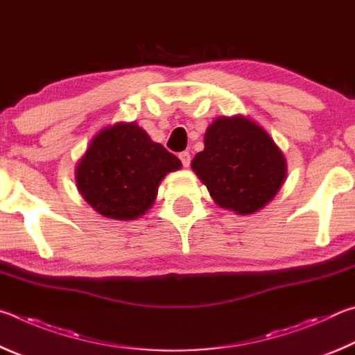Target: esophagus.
I'll return each mask as SVG.
<instances>
[{
	"label": "esophagus",
	"instance_id": "34e87169",
	"mask_svg": "<svg viewBox=\"0 0 355 355\" xmlns=\"http://www.w3.org/2000/svg\"><path fill=\"white\" fill-rule=\"evenodd\" d=\"M179 159H181L182 165H184L185 168H187V166L190 165V160H191V157H190V153H187V151L181 153V154H179Z\"/></svg>",
	"mask_w": 355,
	"mask_h": 355
}]
</instances>
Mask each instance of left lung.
I'll return each mask as SVG.
<instances>
[{
	"mask_svg": "<svg viewBox=\"0 0 355 355\" xmlns=\"http://www.w3.org/2000/svg\"><path fill=\"white\" fill-rule=\"evenodd\" d=\"M191 170L220 207L252 215L281 190L287 160L260 124L240 114L223 115L209 124Z\"/></svg>",
	"mask_w": 355,
	"mask_h": 355,
	"instance_id": "1",
	"label": "left lung"
}]
</instances>
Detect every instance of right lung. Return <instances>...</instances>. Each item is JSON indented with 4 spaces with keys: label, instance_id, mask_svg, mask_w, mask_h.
<instances>
[{
    "label": "right lung",
    "instance_id": "obj_1",
    "mask_svg": "<svg viewBox=\"0 0 355 355\" xmlns=\"http://www.w3.org/2000/svg\"><path fill=\"white\" fill-rule=\"evenodd\" d=\"M181 168V160L135 121H118L93 137L74 178L93 210L105 218L130 221L153 207L164 178Z\"/></svg>",
    "mask_w": 355,
    "mask_h": 355
}]
</instances>
